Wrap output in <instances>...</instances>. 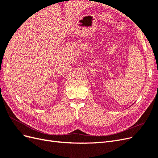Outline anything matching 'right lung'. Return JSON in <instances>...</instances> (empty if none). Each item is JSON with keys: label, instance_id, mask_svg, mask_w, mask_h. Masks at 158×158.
Returning <instances> with one entry per match:
<instances>
[{"label": "right lung", "instance_id": "add662e5", "mask_svg": "<svg viewBox=\"0 0 158 158\" xmlns=\"http://www.w3.org/2000/svg\"><path fill=\"white\" fill-rule=\"evenodd\" d=\"M71 1H72V0H71Z\"/></svg>", "mask_w": 158, "mask_h": 158}]
</instances>
